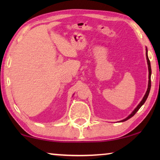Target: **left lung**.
<instances>
[{"label":"left lung","instance_id":"8db88e82","mask_svg":"<svg viewBox=\"0 0 160 160\" xmlns=\"http://www.w3.org/2000/svg\"><path fill=\"white\" fill-rule=\"evenodd\" d=\"M146 58H147V61H148V70H149V82H148V90H147V92H146V93L145 94L144 97H143V99L141 102H140V104L138 105V107L135 108V109H134L133 112H132L131 114H130L128 117L126 118L125 119H123V120L121 121V122H123V121H126L127 120H128L129 118H131V117H132L135 113H136V112H138L140 109V108L141 107L143 104L145 102L146 99H147L149 95V93H150V88H151V73H152V70H151V66H150V60H149V58L148 56V49H146Z\"/></svg>","mask_w":160,"mask_h":160}]
</instances>
